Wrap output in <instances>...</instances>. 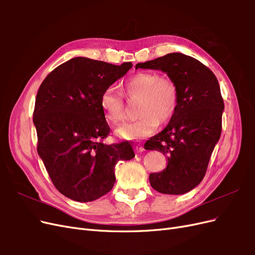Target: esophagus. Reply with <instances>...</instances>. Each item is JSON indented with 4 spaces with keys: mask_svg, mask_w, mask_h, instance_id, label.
<instances>
[{
    "mask_svg": "<svg viewBox=\"0 0 255 255\" xmlns=\"http://www.w3.org/2000/svg\"><path fill=\"white\" fill-rule=\"evenodd\" d=\"M135 151H136L137 153H141V152L144 151V148H143L142 145H140V144H137V145L135 146Z\"/></svg>",
    "mask_w": 255,
    "mask_h": 255,
    "instance_id": "obj_1",
    "label": "esophagus"
}]
</instances>
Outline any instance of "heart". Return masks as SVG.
Here are the masks:
<instances>
[{
    "label": "heart",
    "mask_w": 255,
    "mask_h": 255,
    "mask_svg": "<svg viewBox=\"0 0 255 255\" xmlns=\"http://www.w3.org/2000/svg\"><path fill=\"white\" fill-rule=\"evenodd\" d=\"M125 90L130 100H139V118L123 123L115 130L116 135L126 140H139L153 134L158 122L170 120L179 105V88L175 82L156 72L136 73L127 81ZM100 107L111 126H117L126 117L125 101L114 87L103 91Z\"/></svg>",
    "instance_id": "1"
}]
</instances>
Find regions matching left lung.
I'll use <instances>...</instances> for the list:
<instances>
[{"instance_id":"1","label":"left lung","mask_w":255,"mask_h":255,"mask_svg":"<svg viewBox=\"0 0 255 255\" xmlns=\"http://www.w3.org/2000/svg\"><path fill=\"white\" fill-rule=\"evenodd\" d=\"M167 73L179 88V105L168 126L144 143L145 150L166 155V169L151 173L160 194L183 195L201 183L221 134L225 104L215 74L198 59L182 53L136 65Z\"/></svg>"}]
</instances>
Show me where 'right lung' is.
<instances>
[{
  "instance_id": "add662e5",
  "label": "right lung",
  "mask_w": 255,
  "mask_h": 255,
  "mask_svg": "<svg viewBox=\"0 0 255 255\" xmlns=\"http://www.w3.org/2000/svg\"><path fill=\"white\" fill-rule=\"evenodd\" d=\"M132 67L75 57L54 69L37 92L38 154L54 186L74 201L90 202L107 194L116 181V164L135 156L128 141L102 142L110 127L100 107L103 91Z\"/></svg>"
}]
</instances>
